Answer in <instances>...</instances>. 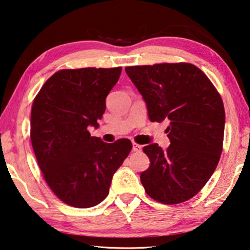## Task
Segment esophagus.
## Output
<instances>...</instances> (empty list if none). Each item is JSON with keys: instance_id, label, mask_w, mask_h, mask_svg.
<instances>
[{"instance_id": "obj_1", "label": "esophagus", "mask_w": 250, "mask_h": 250, "mask_svg": "<svg viewBox=\"0 0 250 250\" xmlns=\"http://www.w3.org/2000/svg\"><path fill=\"white\" fill-rule=\"evenodd\" d=\"M141 149H143V147H141L140 145L136 144V143H133V151L139 152V151H141Z\"/></svg>"}]
</instances>
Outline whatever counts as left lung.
I'll return each mask as SVG.
<instances>
[{"label": "left lung", "instance_id": "left-lung-1", "mask_svg": "<svg viewBox=\"0 0 250 250\" xmlns=\"http://www.w3.org/2000/svg\"><path fill=\"white\" fill-rule=\"evenodd\" d=\"M147 104L151 122H168L171 145L144 147L149 167L140 174L147 194L176 205L198 194L222 153L225 112L219 92L195 65L163 63L126 67Z\"/></svg>", "mask_w": 250, "mask_h": 250}]
</instances>
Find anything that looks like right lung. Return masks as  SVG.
<instances>
[{
  "label": "right lung",
  "instance_id": "right-lung-1",
  "mask_svg": "<svg viewBox=\"0 0 250 250\" xmlns=\"http://www.w3.org/2000/svg\"><path fill=\"white\" fill-rule=\"evenodd\" d=\"M122 67L62 69L44 83L31 109L30 138L52 191L65 204L90 208L109 195L112 177L129 154V139L91 137Z\"/></svg>",
  "mask_w": 250,
  "mask_h": 250
}]
</instances>
